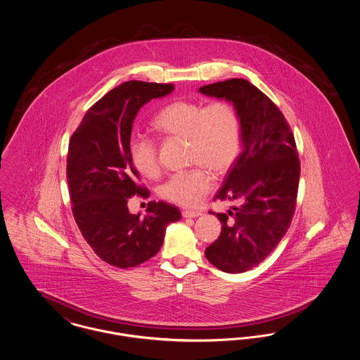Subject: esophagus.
<instances>
[{
  "label": "esophagus",
  "instance_id": "esophagus-1",
  "mask_svg": "<svg viewBox=\"0 0 360 360\" xmlns=\"http://www.w3.org/2000/svg\"><path fill=\"white\" fill-rule=\"evenodd\" d=\"M201 213L200 212H197V210H184L182 212V216L185 217V219H193V217H197V216H200Z\"/></svg>",
  "mask_w": 360,
  "mask_h": 360
}]
</instances>
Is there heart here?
<instances>
[{
  "instance_id": "obj_1",
  "label": "heart",
  "mask_w": 360,
  "mask_h": 360,
  "mask_svg": "<svg viewBox=\"0 0 360 360\" xmlns=\"http://www.w3.org/2000/svg\"><path fill=\"white\" fill-rule=\"evenodd\" d=\"M156 134L165 137H185L188 163L160 186L163 200L191 207L213 188V176L223 175L236 162L241 150V119L238 108L229 101L216 100L204 105L198 101L175 100L165 105L151 121ZM129 156L137 172L156 178L160 172L154 140L132 137Z\"/></svg>"
}]
</instances>
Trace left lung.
Here are the masks:
<instances>
[{
  "label": "left lung",
  "instance_id": "8db88e82",
  "mask_svg": "<svg viewBox=\"0 0 360 360\" xmlns=\"http://www.w3.org/2000/svg\"><path fill=\"white\" fill-rule=\"evenodd\" d=\"M201 93L232 101L241 119L243 151L213 201H236L216 214L221 233L205 257L225 273L251 270L270 255L290 226L301 165L290 125L257 86L243 78L202 86Z\"/></svg>",
  "mask_w": 360,
  "mask_h": 360
}]
</instances>
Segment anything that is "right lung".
Returning <instances> with one entry per match:
<instances>
[{
  "label": "right lung",
  "instance_id": "right-lung-1",
  "mask_svg": "<svg viewBox=\"0 0 360 360\" xmlns=\"http://www.w3.org/2000/svg\"><path fill=\"white\" fill-rule=\"evenodd\" d=\"M172 84L127 81L86 110L70 139L68 184L74 220L96 255L119 269L136 267L158 254L166 226L182 216L167 202H150L144 217L128 200L150 191L129 156L139 109L172 91Z\"/></svg>",
  "mask_w": 360,
  "mask_h": 360
}]
</instances>
